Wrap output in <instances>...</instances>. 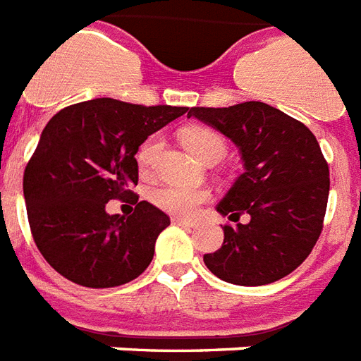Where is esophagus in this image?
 <instances>
[{"label":"esophagus","mask_w":361,"mask_h":361,"mask_svg":"<svg viewBox=\"0 0 361 361\" xmlns=\"http://www.w3.org/2000/svg\"><path fill=\"white\" fill-rule=\"evenodd\" d=\"M172 221H173V224H178V226H188V228H191V226H193V221H191V220H185V218H178V216H176V218H172Z\"/></svg>","instance_id":"esophagus-1"}]
</instances>
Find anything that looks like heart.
<instances>
[{
    "mask_svg": "<svg viewBox=\"0 0 361 361\" xmlns=\"http://www.w3.org/2000/svg\"><path fill=\"white\" fill-rule=\"evenodd\" d=\"M181 141L188 147L189 151L197 157V159L207 160L210 157H224L226 153V141L220 133L204 126H191L185 128L181 132ZM164 147V140L160 133L149 135L137 149V166L143 173H149L157 164L159 154ZM207 189L201 188H188V185H178V183H168L162 188L154 189L151 193V199L159 208L172 216H180V218H189L193 216L199 208L208 201Z\"/></svg>",
    "mask_w": 361,
    "mask_h": 361,
    "instance_id": "heart-1",
    "label": "heart"
}]
</instances>
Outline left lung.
<instances>
[{
	"instance_id": "obj_1",
	"label": "left lung",
	"mask_w": 361,
	"mask_h": 361,
	"mask_svg": "<svg viewBox=\"0 0 361 361\" xmlns=\"http://www.w3.org/2000/svg\"><path fill=\"white\" fill-rule=\"evenodd\" d=\"M188 116L216 128L239 147L245 172L218 204L235 221L224 226V245L204 255L221 281L258 287L289 276L319 239L329 199V166L316 135L289 114L260 101ZM249 216L241 224L238 218Z\"/></svg>"
}]
</instances>
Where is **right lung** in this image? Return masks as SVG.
I'll return each instance as SVG.
<instances>
[{
	"instance_id": "add662e5",
	"label": "right lung",
	"mask_w": 361,
	"mask_h": 361,
	"mask_svg": "<svg viewBox=\"0 0 361 361\" xmlns=\"http://www.w3.org/2000/svg\"><path fill=\"white\" fill-rule=\"evenodd\" d=\"M188 113V106H143L111 97L59 111L24 170L32 237L47 264L68 281L106 289L140 277L151 264L162 210L135 201L133 214H106V202L137 185L143 141Z\"/></svg>"
}]
</instances>
